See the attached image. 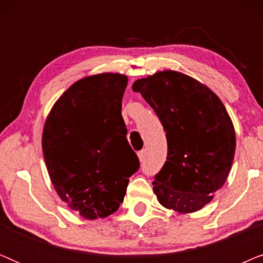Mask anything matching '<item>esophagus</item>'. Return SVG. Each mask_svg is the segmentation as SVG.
I'll use <instances>...</instances> for the list:
<instances>
[{
  "instance_id": "34e87169",
  "label": "esophagus",
  "mask_w": 263,
  "mask_h": 263,
  "mask_svg": "<svg viewBox=\"0 0 263 263\" xmlns=\"http://www.w3.org/2000/svg\"><path fill=\"white\" fill-rule=\"evenodd\" d=\"M138 156H139L140 161H143V160H145V158H146V151L145 149L140 151V152L138 153Z\"/></svg>"
}]
</instances>
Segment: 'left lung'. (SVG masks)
Wrapping results in <instances>:
<instances>
[{"instance_id": "8db88e82", "label": "left lung", "mask_w": 263, "mask_h": 263, "mask_svg": "<svg viewBox=\"0 0 263 263\" xmlns=\"http://www.w3.org/2000/svg\"><path fill=\"white\" fill-rule=\"evenodd\" d=\"M133 91L141 93L166 132V161L153 182L158 201L178 213L201 210L224 185L235 157V128L224 104L174 70L139 79Z\"/></svg>"}]
</instances>
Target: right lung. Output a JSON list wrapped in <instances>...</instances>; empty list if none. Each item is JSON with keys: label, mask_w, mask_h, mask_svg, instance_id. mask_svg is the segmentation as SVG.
<instances>
[{"label": "right lung", "mask_w": 263, "mask_h": 263, "mask_svg": "<svg viewBox=\"0 0 263 263\" xmlns=\"http://www.w3.org/2000/svg\"><path fill=\"white\" fill-rule=\"evenodd\" d=\"M128 78L103 73L81 79L55 103L42 146L55 190L82 218H105L123 202L140 167L121 115Z\"/></svg>", "instance_id": "right-lung-1"}]
</instances>
